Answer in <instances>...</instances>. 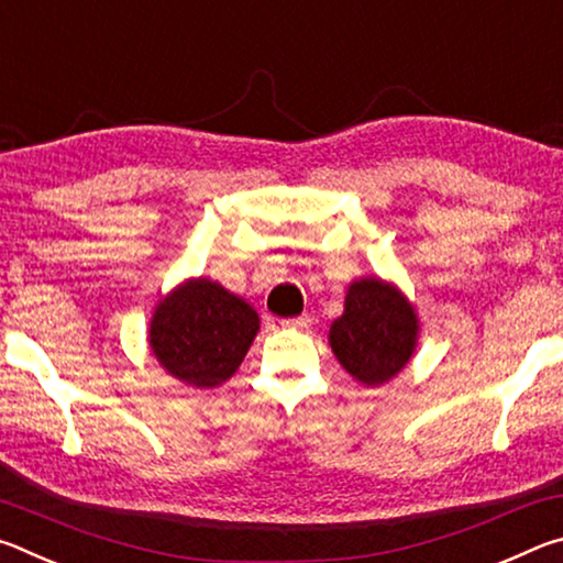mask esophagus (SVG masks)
<instances>
[{
  "label": "esophagus",
  "mask_w": 563,
  "mask_h": 563,
  "mask_svg": "<svg viewBox=\"0 0 563 563\" xmlns=\"http://www.w3.org/2000/svg\"><path fill=\"white\" fill-rule=\"evenodd\" d=\"M280 325H283V328H288V330H308V328L312 325V320H310V316H298V318H288V320H283Z\"/></svg>",
  "instance_id": "34e87169"
}]
</instances>
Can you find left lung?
I'll use <instances>...</instances> for the list:
<instances>
[{"label":"left lung","mask_w":563,"mask_h":563,"mask_svg":"<svg viewBox=\"0 0 563 563\" xmlns=\"http://www.w3.org/2000/svg\"><path fill=\"white\" fill-rule=\"evenodd\" d=\"M419 340L415 305L393 280L377 275L347 285L345 310L332 320L328 342L342 367L365 387L397 377L412 360Z\"/></svg>","instance_id":"8db88e82"}]
</instances>
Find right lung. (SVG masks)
Instances as JSON below:
<instances>
[{
	"mask_svg": "<svg viewBox=\"0 0 563 563\" xmlns=\"http://www.w3.org/2000/svg\"><path fill=\"white\" fill-rule=\"evenodd\" d=\"M261 330L251 302L211 278H188L156 302L148 347L166 373L188 387L223 385L241 367Z\"/></svg>",
	"mask_w": 563,
	"mask_h": 563,
	"instance_id": "obj_1",
	"label": "right lung"
}]
</instances>
